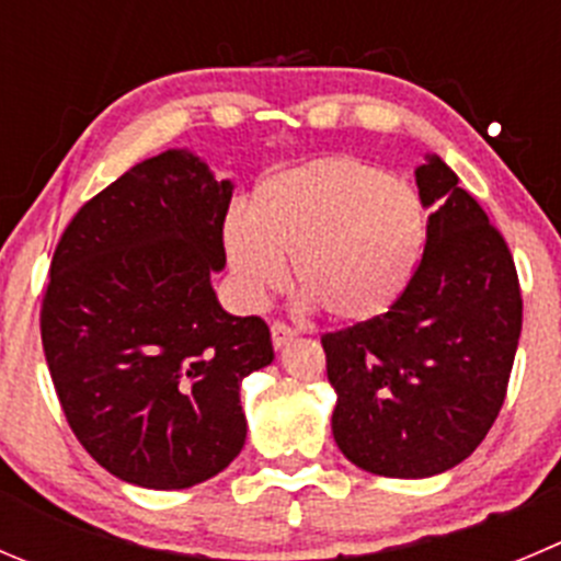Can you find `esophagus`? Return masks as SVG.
<instances>
[{
  "label": "esophagus",
  "mask_w": 561,
  "mask_h": 561,
  "mask_svg": "<svg viewBox=\"0 0 561 561\" xmlns=\"http://www.w3.org/2000/svg\"><path fill=\"white\" fill-rule=\"evenodd\" d=\"M293 336H296V329H290L287 323H279V320H276V323L271 325V342H274L276 351H282L285 345H290Z\"/></svg>",
  "instance_id": "1"
}]
</instances>
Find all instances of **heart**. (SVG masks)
Listing matches in <instances>:
<instances>
[{
  "label": "heart",
  "instance_id": "heart-1",
  "mask_svg": "<svg viewBox=\"0 0 561 561\" xmlns=\"http://www.w3.org/2000/svg\"><path fill=\"white\" fill-rule=\"evenodd\" d=\"M225 254L247 304L287 279L329 318L367 323L389 312L425 243V210L400 178L353 156H325L265 178L249 214L225 219Z\"/></svg>",
  "mask_w": 561,
  "mask_h": 561
}]
</instances>
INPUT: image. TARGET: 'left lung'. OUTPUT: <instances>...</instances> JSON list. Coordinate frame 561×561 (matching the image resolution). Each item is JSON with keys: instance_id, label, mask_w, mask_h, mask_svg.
Listing matches in <instances>:
<instances>
[{"instance_id": "obj_1", "label": "left lung", "mask_w": 561, "mask_h": 561, "mask_svg": "<svg viewBox=\"0 0 561 561\" xmlns=\"http://www.w3.org/2000/svg\"><path fill=\"white\" fill-rule=\"evenodd\" d=\"M413 175L433 214L411 282L386 314L323 336L336 447L394 480L436 477L480 447L524 320L513 254L480 203L438 156Z\"/></svg>"}]
</instances>
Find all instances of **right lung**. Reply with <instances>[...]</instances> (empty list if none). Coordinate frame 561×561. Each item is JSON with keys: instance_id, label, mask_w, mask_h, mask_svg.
Masks as SVG:
<instances>
[{"instance_id": "right-lung-1", "label": "right lung", "mask_w": 561, "mask_h": 561, "mask_svg": "<svg viewBox=\"0 0 561 561\" xmlns=\"http://www.w3.org/2000/svg\"><path fill=\"white\" fill-rule=\"evenodd\" d=\"M232 188L192 150H167L95 194L54 252L48 373L81 447L130 485H199L247 442L241 380L274 345L265 320L225 312L210 285Z\"/></svg>"}]
</instances>
